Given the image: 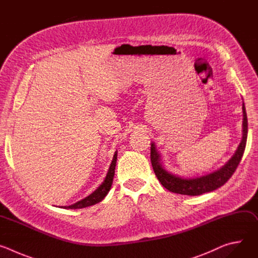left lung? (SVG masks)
<instances>
[{
	"mask_svg": "<svg viewBox=\"0 0 258 258\" xmlns=\"http://www.w3.org/2000/svg\"><path fill=\"white\" fill-rule=\"evenodd\" d=\"M243 136L240 145L235 152V154L228 160V162L219 167L218 169L195 177H183L178 174H174L168 170H166L162 164L161 154L157 151L155 144L151 143V163L154 169V172L161 182V185L166 188L168 191L180 195H190L197 196L207 192H211L216 190L217 188L222 187L229 180V178L233 175L237 166L239 165L241 158L243 156L247 134H248V121L245 106L243 103Z\"/></svg>",
	"mask_w": 258,
	"mask_h": 258,
	"instance_id": "left-lung-1",
	"label": "left lung"
}]
</instances>
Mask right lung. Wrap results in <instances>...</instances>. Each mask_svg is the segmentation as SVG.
Returning a JSON list of instances; mask_svg holds the SVG:
<instances>
[{"mask_svg": "<svg viewBox=\"0 0 258 258\" xmlns=\"http://www.w3.org/2000/svg\"><path fill=\"white\" fill-rule=\"evenodd\" d=\"M116 159H117V151H115L113 159L111 164H110V167L108 169L107 175L104 179V181L101 183V185L88 197L82 199L81 201H78L75 204H71L69 206H61V208H66V209H80V208H85L88 206H92L94 204H97L101 202L105 196L108 194V192L111 189V185L113 181V176L115 172V165H116Z\"/></svg>", "mask_w": 258, "mask_h": 258, "instance_id": "right-lung-1", "label": "right lung"}]
</instances>
